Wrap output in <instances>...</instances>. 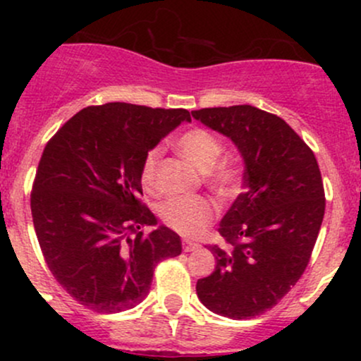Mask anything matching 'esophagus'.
Here are the masks:
<instances>
[{"label": "esophagus", "instance_id": "esophagus-1", "mask_svg": "<svg viewBox=\"0 0 361 361\" xmlns=\"http://www.w3.org/2000/svg\"><path fill=\"white\" fill-rule=\"evenodd\" d=\"M198 247H200V244H198V243L190 241V239H183V251L185 252L195 251V250H198Z\"/></svg>", "mask_w": 361, "mask_h": 361}]
</instances>
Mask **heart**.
Wrapping results in <instances>:
<instances>
[{
    "label": "heart",
    "mask_w": 361,
    "mask_h": 361,
    "mask_svg": "<svg viewBox=\"0 0 361 361\" xmlns=\"http://www.w3.org/2000/svg\"><path fill=\"white\" fill-rule=\"evenodd\" d=\"M176 149L186 161L198 168L207 186L221 198H231L239 190V171L229 161H217L222 154L221 140L205 128H190L176 139ZM159 147L151 149L142 161L140 183L154 192L159 163ZM215 205L205 197L169 198L159 209V215L169 229L186 238H197L214 221Z\"/></svg>",
    "instance_id": "1"
}]
</instances>
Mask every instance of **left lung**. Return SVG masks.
Masks as SVG:
<instances>
[{"label":"left lung","mask_w":361,"mask_h":361,"mask_svg":"<svg viewBox=\"0 0 361 361\" xmlns=\"http://www.w3.org/2000/svg\"><path fill=\"white\" fill-rule=\"evenodd\" d=\"M234 142L244 193L209 246L215 270L197 281L202 304L219 316L250 319L276 305L307 268L324 217V186L314 152L285 120L251 105L192 111Z\"/></svg>","instance_id":"obj_1"}]
</instances>
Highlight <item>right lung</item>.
<instances>
[{
  "mask_svg": "<svg viewBox=\"0 0 361 361\" xmlns=\"http://www.w3.org/2000/svg\"><path fill=\"white\" fill-rule=\"evenodd\" d=\"M183 120V109L105 103L78 111L49 140L32 188L37 239L54 279L80 304L114 314L140 304L156 264L181 239L140 204L144 157Z\"/></svg>",
  "mask_w": 361,
  "mask_h": 361,
  "instance_id": "add662e5",
  "label": "right lung"
}]
</instances>
